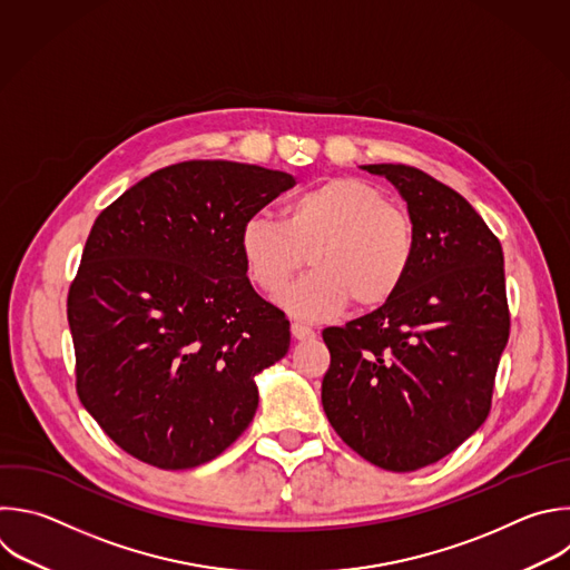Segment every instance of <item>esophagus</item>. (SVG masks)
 Listing matches in <instances>:
<instances>
[{
	"instance_id": "esophagus-1",
	"label": "esophagus",
	"mask_w": 570,
	"mask_h": 570,
	"mask_svg": "<svg viewBox=\"0 0 570 570\" xmlns=\"http://www.w3.org/2000/svg\"><path fill=\"white\" fill-rule=\"evenodd\" d=\"M291 331H293V337L295 340H313L315 337V331L302 322H293L291 324Z\"/></svg>"
}]
</instances>
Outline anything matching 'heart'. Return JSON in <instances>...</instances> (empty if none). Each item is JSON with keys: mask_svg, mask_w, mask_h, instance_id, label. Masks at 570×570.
<instances>
[{"mask_svg": "<svg viewBox=\"0 0 570 570\" xmlns=\"http://www.w3.org/2000/svg\"><path fill=\"white\" fill-rule=\"evenodd\" d=\"M248 279L275 295L306 264L313 271L279 295L304 320H326L355 302L368 311L387 304L416 257L410 215L385 189L357 176H335L293 195L282 217L253 215L239 228Z\"/></svg>", "mask_w": 570, "mask_h": 570, "instance_id": "1", "label": "heart"}]
</instances>
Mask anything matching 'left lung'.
Listing matches in <instances>:
<instances>
[{
	"instance_id": "obj_1",
	"label": "left lung",
	"mask_w": 570,
	"mask_h": 570,
	"mask_svg": "<svg viewBox=\"0 0 570 570\" xmlns=\"http://www.w3.org/2000/svg\"><path fill=\"white\" fill-rule=\"evenodd\" d=\"M396 185L416 233L403 288L381 308L322 331V407L368 463L414 472L488 419L510 335L503 250L452 187L412 165H362Z\"/></svg>"
}]
</instances>
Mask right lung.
<instances>
[{"label": "right lung", "instance_id": "obj_1", "mask_svg": "<svg viewBox=\"0 0 570 570\" xmlns=\"http://www.w3.org/2000/svg\"><path fill=\"white\" fill-rule=\"evenodd\" d=\"M293 185L259 165L185 160L94 222L67 297L76 390L134 459L197 468L250 425L255 375L286 355L291 324L253 288L239 228Z\"/></svg>", "mask_w": 570, "mask_h": 570}]
</instances>
